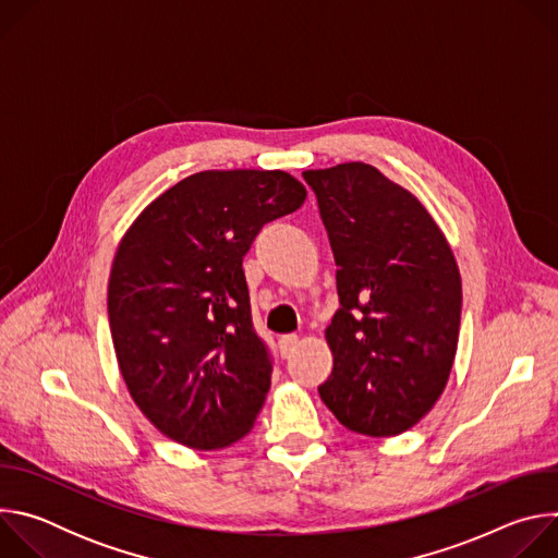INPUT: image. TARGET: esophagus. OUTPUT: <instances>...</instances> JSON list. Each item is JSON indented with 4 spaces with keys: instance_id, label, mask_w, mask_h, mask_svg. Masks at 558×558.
<instances>
[{
    "instance_id": "obj_1",
    "label": "esophagus",
    "mask_w": 558,
    "mask_h": 558,
    "mask_svg": "<svg viewBox=\"0 0 558 558\" xmlns=\"http://www.w3.org/2000/svg\"><path fill=\"white\" fill-rule=\"evenodd\" d=\"M295 347H298V336H293V333L282 336V338L278 340V349H280V355H282V357H289V355L295 351Z\"/></svg>"
}]
</instances>
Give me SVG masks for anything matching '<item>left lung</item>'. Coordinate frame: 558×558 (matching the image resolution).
I'll return each mask as SVG.
<instances>
[{"mask_svg": "<svg viewBox=\"0 0 558 558\" xmlns=\"http://www.w3.org/2000/svg\"><path fill=\"white\" fill-rule=\"evenodd\" d=\"M338 265L327 329L333 371L317 386L342 426L392 437L446 388L459 340L461 278L441 229L404 187L366 163L306 170Z\"/></svg>", "mask_w": 558, "mask_h": 558, "instance_id": "1", "label": "left lung"}]
</instances>
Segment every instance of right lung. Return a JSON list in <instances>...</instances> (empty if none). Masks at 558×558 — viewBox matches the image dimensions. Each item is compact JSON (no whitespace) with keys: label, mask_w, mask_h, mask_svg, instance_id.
I'll return each mask as SVG.
<instances>
[{"label":"right lung","mask_w":558,"mask_h":558,"mask_svg":"<svg viewBox=\"0 0 558 558\" xmlns=\"http://www.w3.org/2000/svg\"><path fill=\"white\" fill-rule=\"evenodd\" d=\"M287 172H198L158 196L119 245L108 320L121 375L170 439L214 450L245 437L274 357L252 320L243 256L304 203Z\"/></svg>","instance_id":"obj_1"}]
</instances>
